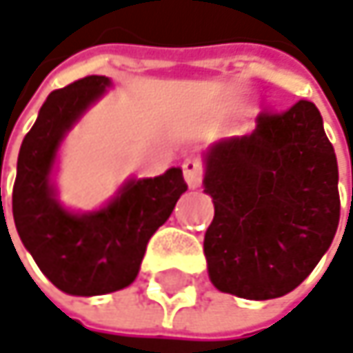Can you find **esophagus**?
Here are the masks:
<instances>
[{
	"label": "esophagus",
	"mask_w": 353,
	"mask_h": 353,
	"mask_svg": "<svg viewBox=\"0 0 353 353\" xmlns=\"http://www.w3.org/2000/svg\"><path fill=\"white\" fill-rule=\"evenodd\" d=\"M181 170H183V177H185V181H188V185H190V188H198V185L202 183V177H204V165H202V161H200V159H196V157L185 159V161H183V165H181Z\"/></svg>",
	"instance_id": "obj_1"
}]
</instances>
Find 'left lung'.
<instances>
[{"mask_svg":"<svg viewBox=\"0 0 353 353\" xmlns=\"http://www.w3.org/2000/svg\"><path fill=\"white\" fill-rule=\"evenodd\" d=\"M204 192L214 202L204 235L212 284L251 301L294 290L339 225L337 159L317 106L265 110L251 134L219 143Z\"/></svg>","mask_w":353,"mask_h":353,"instance_id":"8db88e82","label":"left lung"}]
</instances>
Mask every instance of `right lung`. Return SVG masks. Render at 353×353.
<instances>
[{"mask_svg": "<svg viewBox=\"0 0 353 353\" xmlns=\"http://www.w3.org/2000/svg\"><path fill=\"white\" fill-rule=\"evenodd\" d=\"M106 85L104 75H88L46 98L22 141L12 192L14 223L24 247L57 288L77 296L128 286L151 235L188 190L181 170L172 168L159 177L128 181L100 212L71 214L61 208L48 181L57 147Z\"/></svg>", "mask_w": 353, "mask_h": 353, "instance_id": "add662e5", "label": "right lung"}]
</instances>
